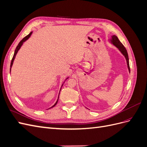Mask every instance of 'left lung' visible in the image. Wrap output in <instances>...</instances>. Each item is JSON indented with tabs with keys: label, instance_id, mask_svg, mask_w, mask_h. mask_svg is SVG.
I'll return each instance as SVG.
<instances>
[{
	"label": "left lung",
	"instance_id": "left-lung-1",
	"mask_svg": "<svg viewBox=\"0 0 147 147\" xmlns=\"http://www.w3.org/2000/svg\"><path fill=\"white\" fill-rule=\"evenodd\" d=\"M112 40H111V42L113 44V45L116 47L117 48H118V50L121 51V53L125 57V58L127 61V67L129 70L130 72V67H129V57H128V54L126 48L124 47V45L119 40V39L118 37L116 36V35H113L112 37Z\"/></svg>",
	"mask_w": 147,
	"mask_h": 147
}]
</instances>
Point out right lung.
Masks as SVG:
<instances>
[{"label": "right lung", "mask_w": 147, "mask_h": 147, "mask_svg": "<svg viewBox=\"0 0 147 147\" xmlns=\"http://www.w3.org/2000/svg\"><path fill=\"white\" fill-rule=\"evenodd\" d=\"M32 32H31L29 34H28L27 36H26L25 37H24L23 39L21 40L20 41V42L18 43V46L16 47V49H15V53H14V55H13V58H12V59H11V64H10V67H11V66H12V65H13V61H14V59H15V56H16V54H17V53H18V50H20V48H21V47L22 46V45H23V43L26 41V40H27L30 37V35L32 34ZM10 70H11V68H10ZM57 100H58V99H57ZM57 102H56V104L53 105V106H52L51 107H53L54 106H55L56 105V104H57Z\"/></svg>", "instance_id": "right-lung-1"}]
</instances>
